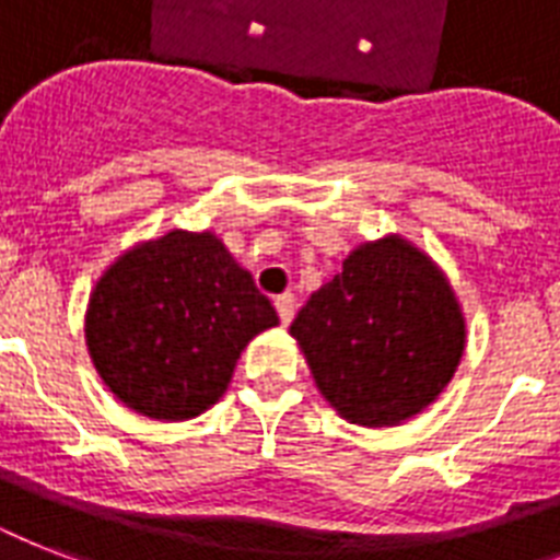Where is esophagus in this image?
<instances>
[{
	"instance_id": "1",
	"label": "esophagus",
	"mask_w": 560,
	"mask_h": 560,
	"mask_svg": "<svg viewBox=\"0 0 560 560\" xmlns=\"http://www.w3.org/2000/svg\"><path fill=\"white\" fill-rule=\"evenodd\" d=\"M276 311H279L281 325H290V319L296 314V299L290 296V293H281V296H276Z\"/></svg>"
}]
</instances>
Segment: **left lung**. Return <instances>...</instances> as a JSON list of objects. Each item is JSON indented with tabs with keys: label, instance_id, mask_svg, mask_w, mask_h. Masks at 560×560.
<instances>
[{
	"label": "left lung",
	"instance_id": "8db88e82",
	"mask_svg": "<svg viewBox=\"0 0 560 560\" xmlns=\"http://www.w3.org/2000/svg\"><path fill=\"white\" fill-rule=\"evenodd\" d=\"M337 416L395 427L430 407L459 369L468 328L439 264L404 235L354 246L290 325Z\"/></svg>",
	"mask_w": 560,
	"mask_h": 560
}]
</instances>
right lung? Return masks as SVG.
I'll return each mask as SVG.
<instances>
[{
    "mask_svg": "<svg viewBox=\"0 0 560 560\" xmlns=\"http://www.w3.org/2000/svg\"><path fill=\"white\" fill-rule=\"evenodd\" d=\"M276 325L270 299L211 229H171L101 272L83 337L116 400L153 421H188L223 398L241 351Z\"/></svg>",
    "mask_w": 560,
    "mask_h": 560,
    "instance_id": "obj_1",
    "label": "right lung"
}]
</instances>
